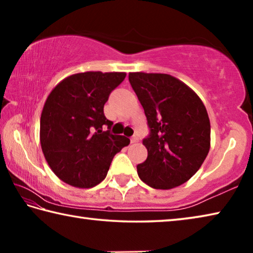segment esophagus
I'll return each instance as SVG.
<instances>
[{"instance_id": "obj_1", "label": "esophagus", "mask_w": 253, "mask_h": 253, "mask_svg": "<svg viewBox=\"0 0 253 253\" xmlns=\"http://www.w3.org/2000/svg\"><path fill=\"white\" fill-rule=\"evenodd\" d=\"M137 142H138V137H137L136 135H135V136H132L131 138H130V143H131V144H134V143H137Z\"/></svg>"}]
</instances>
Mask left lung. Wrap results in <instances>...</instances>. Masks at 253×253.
<instances>
[{
  "instance_id": "obj_1",
  "label": "left lung",
  "mask_w": 253,
  "mask_h": 253,
  "mask_svg": "<svg viewBox=\"0 0 253 253\" xmlns=\"http://www.w3.org/2000/svg\"><path fill=\"white\" fill-rule=\"evenodd\" d=\"M128 79L149 127L143 140L148 155L137 165L139 178L157 190L182 185L198 172L210 151L207 108L188 85L170 75L130 72Z\"/></svg>"
}]
</instances>
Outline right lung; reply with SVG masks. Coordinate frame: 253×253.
Returning <instances> with one entry per match:
<instances>
[{
  "mask_svg": "<svg viewBox=\"0 0 253 253\" xmlns=\"http://www.w3.org/2000/svg\"><path fill=\"white\" fill-rule=\"evenodd\" d=\"M125 72L87 71L71 75L55 85L40 119L41 148L57 176L71 186H96L108 173L114 156L129 138L113 135V122L104 106Z\"/></svg>",
  "mask_w": 253,
  "mask_h": 253,
  "instance_id": "obj_1",
  "label": "right lung"
}]
</instances>
